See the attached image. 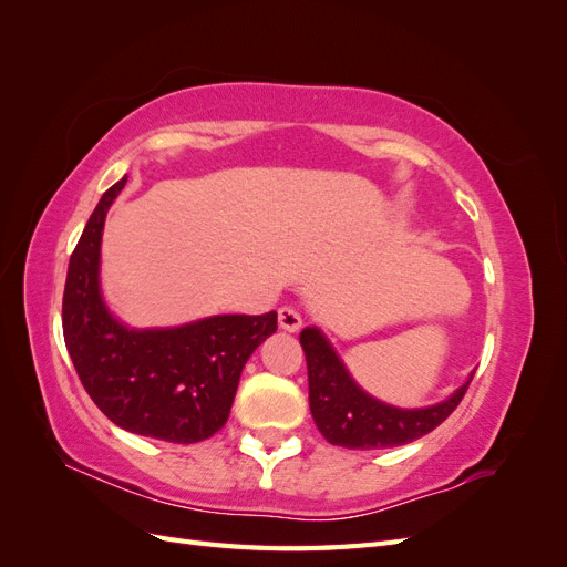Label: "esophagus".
<instances>
[{
    "mask_svg": "<svg viewBox=\"0 0 567 567\" xmlns=\"http://www.w3.org/2000/svg\"><path fill=\"white\" fill-rule=\"evenodd\" d=\"M279 326L288 333H296L302 326V317H300L298 310H293V307H281V310H279Z\"/></svg>",
    "mask_w": 567,
    "mask_h": 567,
    "instance_id": "1",
    "label": "esophagus"
}]
</instances>
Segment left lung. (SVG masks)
Segmentation results:
<instances>
[{
	"mask_svg": "<svg viewBox=\"0 0 567 567\" xmlns=\"http://www.w3.org/2000/svg\"><path fill=\"white\" fill-rule=\"evenodd\" d=\"M310 381V409L319 433L338 447L348 450H388L414 442L447 419L466 394L468 381L456 388L447 400L431 406L402 409L373 398L352 379L348 367L317 326L300 333Z\"/></svg>",
	"mask_w": 567,
	"mask_h": 567,
	"instance_id": "1",
	"label": "left lung"
}]
</instances>
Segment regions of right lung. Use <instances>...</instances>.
Listing matches in <instances>:
<instances>
[{
  "label": "right lung",
  "mask_w": 567,
  "mask_h": 567,
  "mask_svg": "<svg viewBox=\"0 0 567 567\" xmlns=\"http://www.w3.org/2000/svg\"><path fill=\"white\" fill-rule=\"evenodd\" d=\"M127 177L101 196L68 265L63 338L94 404L123 431L175 444L227 423L248 357L277 331V312L215 315L169 329H132L101 293V238Z\"/></svg>",
  "instance_id": "right-lung-1"
}]
</instances>
